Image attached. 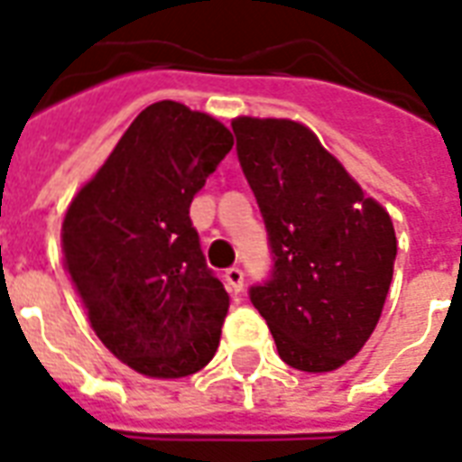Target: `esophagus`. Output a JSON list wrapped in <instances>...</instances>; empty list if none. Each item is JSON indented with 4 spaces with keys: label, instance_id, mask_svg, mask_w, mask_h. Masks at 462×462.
I'll use <instances>...</instances> for the list:
<instances>
[{
    "label": "esophagus",
    "instance_id": "1",
    "mask_svg": "<svg viewBox=\"0 0 462 462\" xmlns=\"http://www.w3.org/2000/svg\"><path fill=\"white\" fill-rule=\"evenodd\" d=\"M225 281H227V288H230V293H242V288H245V273L237 266H232V269L225 271Z\"/></svg>",
    "mask_w": 462,
    "mask_h": 462
}]
</instances>
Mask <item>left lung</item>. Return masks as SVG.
<instances>
[{
    "mask_svg": "<svg viewBox=\"0 0 462 462\" xmlns=\"http://www.w3.org/2000/svg\"><path fill=\"white\" fill-rule=\"evenodd\" d=\"M232 130L276 262L252 302L288 365L337 371L383 315L397 256L390 213L305 123L237 116Z\"/></svg>",
    "mask_w": 462,
    "mask_h": 462,
    "instance_id": "left-lung-1",
    "label": "left lung"
}]
</instances>
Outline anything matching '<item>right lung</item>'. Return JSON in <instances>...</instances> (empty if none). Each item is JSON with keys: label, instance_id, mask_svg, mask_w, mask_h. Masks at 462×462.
<instances>
[{"label": "right lung", "instance_id": "add662e5", "mask_svg": "<svg viewBox=\"0 0 462 462\" xmlns=\"http://www.w3.org/2000/svg\"><path fill=\"white\" fill-rule=\"evenodd\" d=\"M235 137L179 101L140 111L62 217V266L118 361L176 380L210 364L230 295L200 252L189 208Z\"/></svg>", "mask_w": 462, "mask_h": 462}]
</instances>
